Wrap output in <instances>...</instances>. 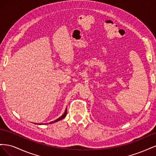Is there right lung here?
I'll list each match as a JSON object with an SVG mask.
<instances>
[{"mask_svg": "<svg viewBox=\"0 0 156 156\" xmlns=\"http://www.w3.org/2000/svg\"><path fill=\"white\" fill-rule=\"evenodd\" d=\"M66 115H67V108H66V111H65V112H64V114L61 116L60 117H59L58 119H57L56 120H54L53 122H49V124H52V123H55V122H58V121H59V120H62L63 119H64V118L66 117Z\"/></svg>", "mask_w": 156, "mask_h": 156, "instance_id": "add662e5", "label": "right lung"}]
</instances>
